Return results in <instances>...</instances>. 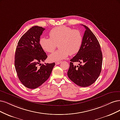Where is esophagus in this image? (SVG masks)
Here are the masks:
<instances>
[{
	"label": "esophagus",
	"mask_w": 120,
	"mask_h": 120,
	"mask_svg": "<svg viewBox=\"0 0 120 120\" xmlns=\"http://www.w3.org/2000/svg\"><path fill=\"white\" fill-rule=\"evenodd\" d=\"M61 63V61H56V63H55V64H60V63Z\"/></svg>",
	"instance_id": "obj_1"
}]
</instances>
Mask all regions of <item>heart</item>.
<instances>
[{
  "label": "heart",
  "mask_w": 120,
  "mask_h": 120,
  "mask_svg": "<svg viewBox=\"0 0 120 120\" xmlns=\"http://www.w3.org/2000/svg\"><path fill=\"white\" fill-rule=\"evenodd\" d=\"M49 35L50 38L42 37L39 43L43 50L48 52H52L59 44V50L49 56L51 61H59L67 58L69 54H76L79 51L83 42V37L79 30H73L65 26L53 28Z\"/></svg>",
  "instance_id": "b5f03b06"
}]
</instances>
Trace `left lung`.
<instances>
[{
  "mask_svg": "<svg viewBox=\"0 0 120 120\" xmlns=\"http://www.w3.org/2000/svg\"><path fill=\"white\" fill-rule=\"evenodd\" d=\"M83 42L79 51L70 62L68 71V78L76 85L87 87L94 83L101 71L102 53L96 36L85 25ZM80 63L74 66L73 63ZM82 63V65L81 64Z\"/></svg>",
  "mask_w": 120,
  "mask_h": 120,
  "instance_id": "1",
  "label": "left lung"
}]
</instances>
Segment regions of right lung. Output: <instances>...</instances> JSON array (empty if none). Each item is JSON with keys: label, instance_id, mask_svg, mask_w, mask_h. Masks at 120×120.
<instances>
[{"label": "right lung", "instance_id": "1", "mask_svg": "<svg viewBox=\"0 0 120 120\" xmlns=\"http://www.w3.org/2000/svg\"><path fill=\"white\" fill-rule=\"evenodd\" d=\"M45 28L34 26L21 38L15 51V67L21 82L26 87L35 89L50 76L55 63L41 64L47 55L40 45V36ZM38 65H41L40 68Z\"/></svg>", "mask_w": 120, "mask_h": 120}]
</instances>
